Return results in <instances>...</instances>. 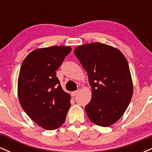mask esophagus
<instances>
[{
  "mask_svg": "<svg viewBox=\"0 0 152 152\" xmlns=\"http://www.w3.org/2000/svg\"><path fill=\"white\" fill-rule=\"evenodd\" d=\"M78 91H79V90H77V91H74L71 92V96H75L78 93Z\"/></svg>",
  "mask_w": 152,
  "mask_h": 152,
  "instance_id": "obj_1",
  "label": "esophagus"
}]
</instances>
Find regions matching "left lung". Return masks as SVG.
Segmentation results:
<instances>
[{
  "mask_svg": "<svg viewBox=\"0 0 152 152\" xmlns=\"http://www.w3.org/2000/svg\"><path fill=\"white\" fill-rule=\"evenodd\" d=\"M74 53L87 72L92 91L91 102L85 106L88 118L101 126L114 124L133 94L126 58L117 48L99 42L76 47Z\"/></svg>",
  "mask_w": 152,
  "mask_h": 152,
  "instance_id": "left-lung-1",
  "label": "left lung"
}]
</instances>
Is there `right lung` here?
Here are the masks:
<instances>
[{
    "instance_id": "obj_1",
    "label": "right lung",
    "mask_w": 152,
    "mask_h": 152,
    "mask_svg": "<svg viewBox=\"0 0 152 152\" xmlns=\"http://www.w3.org/2000/svg\"><path fill=\"white\" fill-rule=\"evenodd\" d=\"M70 46L33 50L20 66L18 95L23 109L38 126L56 129L66 120L71 96L63 90L56 71L71 52Z\"/></svg>"
}]
</instances>
